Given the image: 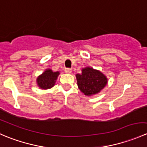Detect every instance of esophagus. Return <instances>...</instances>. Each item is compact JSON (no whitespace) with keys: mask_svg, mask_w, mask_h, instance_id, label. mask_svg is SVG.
Instances as JSON below:
<instances>
[{"mask_svg":"<svg viewBox=\"0 0 147 147\" xmlns=\"http://www.w3.org/2000/svg\"><path fill=\"white\" fill-rule=\"evenodd\" d=\"M65 73H71L72 72V69L70 68H65Z\"/></svg>","mask_w":147,"mask_h":147,"instance_id":"34e87169","label":"esophagus"}]
</instances>
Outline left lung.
<instances>
[{
  "label": "left lung",
  "instance_id": "left-lung-1",
  "mask_svg": "<svg viewBox=\"0 0 147 147\" xmlns=\"http://www.w3.org/2000/svg\"><path fill=\"white\" fill-rule=\"evenodd\" d=\"M76 78L78 87L87 96L98 94L107 84V78L102 72L90 67L83 68Z\"/></svg>",
  "mask_w": 147,
  "mask_h": 147
}]
</instances>
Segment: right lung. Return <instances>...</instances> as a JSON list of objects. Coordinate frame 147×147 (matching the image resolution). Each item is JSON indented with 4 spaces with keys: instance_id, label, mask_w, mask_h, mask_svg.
I'll use <instances>...</instances> for the list:
<instances>
[{
    "instance_id": "add662e5",
    "label": "right lung",
    "mask_w": 147,
    "mask_h": 147,
    "mask_svg": "<svg viewBox=\"0 0 147 147\" xmlns=\"http://www.w3.org/2000/svg\"><path fill=\"white\" fill-rule=\"evenodd\" d=\"M60 72H53L50 69H45L40 75L37 78V84L40 88L42 90L50 89L55 85Z\"/></svg>"
}]
</instances>
